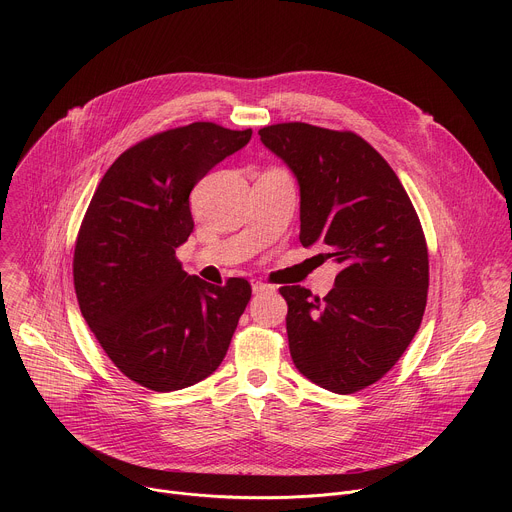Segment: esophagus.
<instances>
[{
	"label": "esophagus",
	"instance_id": "34e87169",
	"mask_svg": "<svg viewBox=\"0 0 512 512\" xmlns=\"http://www.w3.org/2000/svg\"><path fill=\"white\" fill-rule=\"evenodd\" d=\"M251 287H253V294H267V291H273V289H275L273 285L263 283V281H253Z\"/></svg>",
	"mask_w": 512,
	"mask_h": 512
}]
</instances>
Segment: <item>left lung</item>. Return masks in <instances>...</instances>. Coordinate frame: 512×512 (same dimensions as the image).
I'll list each match as a JSON object with an SVG mask.
<instances>
[{"label": "left lung", "instance_id": "1", "mask_svg": "<svg viewBox=\"0 0 512 512\" xmlns=\"http://www.w3.org/2000/svg\"><path fill=\"white\" fill-rule=\"evenodd\" d=\"M300 186V241L340 263L326 298L285 285L287 338L296 369L348 395L377 383L419 330L429 285L417 212L393 168L350 131L308 123L259 129Z\"/></svg>", "mask_w": 512, "mask_h": 512}]
</instances>
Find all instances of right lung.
Here are the masks:
<instances>
[{"label":"right lung","instance_id":"right-lung-1","mask_svg":"<svg viewBox=\"0 0 512 512\" xmlns=\"http://www.w3.org/2000/svg\"><path fill=\"white\" fill-rule=\"evenodd\" d=\"M251 135L204 121L168 129L123 152L93 194L72 261L77 300L141 387L170 393L212 375L251 300L247 279L212 285L176 259L194 229L192 188Z\"/></svg>","mask_w":512,"mask_h":512}]
</instances>
